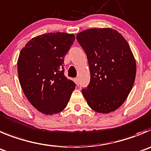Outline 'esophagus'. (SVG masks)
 <instances>
[{
  "label": "esophagus",
  "instance_id": "obj_1",
  "mask_svg": "<svg viewBox=\"0 0 151 151\" xmlns=\"http://www.w3.org/2000/svg\"><path fill=\"white\" fill-rule=\"evenodd\" d=\"M74 81H75V83L76 84V85H79V80H78V78H76Z\"/></svg>",
  "mask_w": 151,
  "mask_h": 151
}]
</instances>
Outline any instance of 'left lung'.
Listing matches in <instances>:
<instances>
[{
	"mask_svg": "<svg viewBox=\"0 0 151 151\" xmlns=\"http://www.w3.org/2000/svg\"><path fill=\"white\" fill-rule=\"evenodd\" d=\"M89 63L91 81L83 88L88 106L98 113L117 110L129 94L136 63L129 44L116 30L91 28L76 36Z\"/></svg>",
	"mask_w": 151,
	"mask_h": 151,
	"instance_id": "8db88e82",
	"label": "left lung"
}]
</instances>
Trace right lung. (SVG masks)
Returning a JSON list of instances; mask_svg holds the SVG:
<instances>
[{"label":"right lung","instance_id":"right-lung-1","mask_svg":"<svg viewBox=\"0 0 151 151\" xmlns=\"http://www.w3.org/2000/svg\"><path fill=\"white\" fill-rule=\"evenodd\" d=\"M74 34L48 33L27 42L18 59L22 89L30 104L47 115L67 106L76 84L64 76V57L75 40Z\"/></svg>","mask_w":151,"mask_h":151}]
</instances>
